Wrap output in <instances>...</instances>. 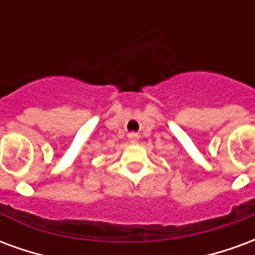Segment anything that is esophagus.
I'll list each match as a JSON object with an SVG mask.
<instances>
[{"instance_id": "obj_1", "label": "esophagus", "mask_w": 255, "mask_h": 255, "mask_svg": "<svg viewBox=\"0 0 255 255\" xmlns=\"http://www.w3.org/2000/svg\"><path fill=\"white\" fill-rule=\"evenodd\" d=\"M138 138H139V135L136 132L128 133V139H129V142H131V143H136V142H138Z\"/></svg>"}]
</instances>
